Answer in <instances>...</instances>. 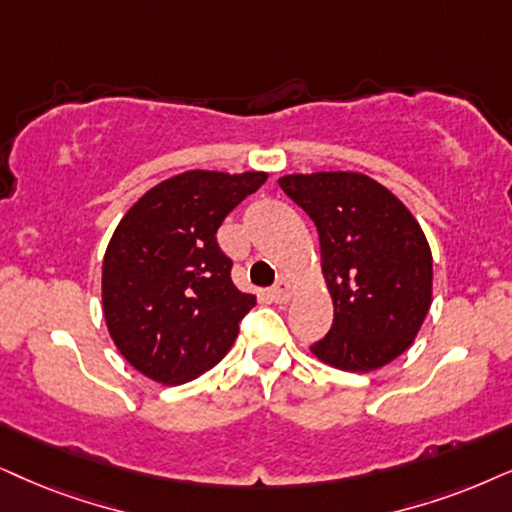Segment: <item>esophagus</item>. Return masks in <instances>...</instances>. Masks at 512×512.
Returning a JSON list of instances; mask_svg holds the SVG:
<instances>
[{"mask_svg":"<svg viewBox=\"0 0 512 512\" xmlns=\"http://www.w3.org/2000/svg\"><path fill=\"white\" fill-rule=\"evenodd\" d=\"M290 295H293V286L288 283V278H278L276 286L271 288V300L278 304H286L290 300Z\"/></svg>","mask_w":512,"mask_h":512,"instance_id":"34e87169","label":"esophagus"}]
</instances>
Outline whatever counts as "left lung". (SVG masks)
<instances>
[{"label": "left lung", "instance_id": "obj_1", "mask_svg": "<svg viewBox=\"0 0 512 512\" xmlns=\"http://www.w3.org/2000/svg\"><path fill=\"white\" fill-rule=\"evenodd\" d=\"M283 193L312 217L333 326L323 364L368 373L411 347L432 304V252L401 200L359 172L286 174Z\"/></svg>", "mask_w": 512, "mask_h": 512}]
</instances>
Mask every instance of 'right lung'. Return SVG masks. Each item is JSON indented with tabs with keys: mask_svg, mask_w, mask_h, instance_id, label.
Wrapping results in <instances>:
<instances>
[{
	"mask_svg": "<svg viewBox=\"0 0 512 512\" xmlns=\"http://www.w3.org/2000/svg\"><path fill=\"white\" fill-rule=\"evenodd\" d=\"M264 181L267 172L191 170L160 181L120 219L103 255V316L146 378L189 383L234 345L255 295L231 281L217 229Z\"/></svg>",
	"mask_w": 512,
	"mask_h": 512,
	"instance_id": "right-lung-1",
	"label": "right lung"
}]
</instances>
